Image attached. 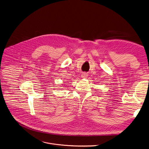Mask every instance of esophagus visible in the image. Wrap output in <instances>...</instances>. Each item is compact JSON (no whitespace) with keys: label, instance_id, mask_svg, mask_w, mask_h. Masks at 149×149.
Wrapping results in <instances>:
<instances>
[{"label":"esophagus","instance_id":"esophagus-1","mask_svg":"<svg viewBox=\"0 0 149 149\" xmlns=\"http://www.w3.org/2000/svg\"><path fill=\"white\" fill-rule=\"evenodd\" d=\"M88 76V73H86V72L83 73L81 74V76L82 78H87Z\"/></svg>","mask_w":149,"mask_h":149}]
</instances>
